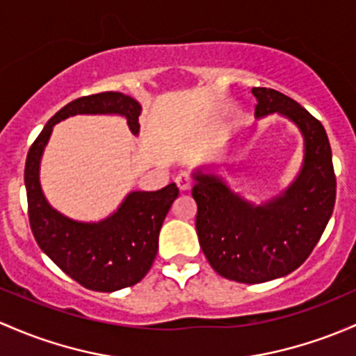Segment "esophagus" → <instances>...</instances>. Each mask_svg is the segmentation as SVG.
Returning a JSON list of instances; mask_svg holds the SVG:
<instances>
[{
  "label": "esophagus",
  "mask_w": 356,
  "mask_h": 356,
  "mask_svg": "<svg viewBox=\"0 0 356 356\" xmlns=\"http://www.w3.org/2000/svg\"><path fill=\"white\" fill-rule=\"evenodd\" d=\"M175 184L181 191H189L193 188V177L188 174V172H181V174L175 177Z\"/></svg>",
  "instance_id": "obj_1"
}]
</instances>
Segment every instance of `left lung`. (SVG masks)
Returning a JSON list of instances; mask_svg holds the SVG:
<instances>
[{"label": "left lung", "mask_w": 356, "mask_h": 356, "mask_svg": "<svg viewBox=\"0 0 356 356\" xmlns=\"http://www.w3.org/2000/svg\"><path fill=\"white\" fill-rule=\"evenodd\" d=\"M257 119L278 112L304 136V163L297 179L263 204L234 193L220 175L193 172L196 232L208 263L227 280L263 283L290 275L310 256L332 215L336 175L321 121L273 88H252Z\"/></svg>", "instance_id": "1"}]
</instances>
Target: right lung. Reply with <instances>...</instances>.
Masks as SVG:
<instances>
[{"label":"right lung","mask_w":356,"mask_h":356,"mask_svg":"<svg viewBox=\"0 0 356 356\" xmlns=\"http://www.w3.org/2000/svg\"><path fill=\"white\" fill-rule=\"evenodd\" d=\"M141 106L121 92L80 97L56 112L29 149L25 162L29 220L37 244L70 278L93 291L136 285L152 268L159 250V234L168 209L179 196L177 186L160 191H133L111 216L97 223L71 220L47 203L39 181L40 159L52 128L76 114H118L131 133H140Z\"/></svg>","instance_id":"1"}]
</instances>
